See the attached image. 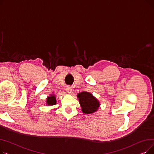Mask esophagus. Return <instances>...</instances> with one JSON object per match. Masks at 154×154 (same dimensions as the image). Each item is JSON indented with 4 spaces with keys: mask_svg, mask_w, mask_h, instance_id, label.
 Wrapping results in <instances>:
<instances>
[{
    "mask_svg": "<svg viewBox=\"0 0 154 154\" xmlns=\"http://www.w3.org/2000/svg\"><path fill=\"white\" fill-rule=\"evenodd\" d=\"M66 91L67 92V93L69 94H71L72 91V88L71 86H67L66 88Z\"/></svg>",
    "mask_w": 154,
    "mask_h": 154,
    "instance_id": "34e87169",
    "label": "esophagus"
}]
</instances>
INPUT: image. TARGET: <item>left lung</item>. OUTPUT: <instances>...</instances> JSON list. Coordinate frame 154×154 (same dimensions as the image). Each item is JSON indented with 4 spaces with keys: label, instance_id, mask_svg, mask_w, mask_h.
Returning <instances> with one entry per match:
<instances>
[{
    "label": "left lung",
    "instance_id": "obj_1",
    "mask_svg": "<svg viewBox=\"0 0 154 154\" xmlns=\"http://www.w3.org/2000/svg\"><path fill=\"white\" fill-rule=\"evenodd\" d=\"M79 103L82 107V111L85 114H90L97 110L100 106L99 102L92 94L82 92L77 95Z\"/></svg>",
    "mask_w": 154,
    "mask_h": 154
}]
</instances>
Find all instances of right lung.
Wrapping results in <instances>:
<instances>
[{
	"label": "right lung",
	"instance_id": "obj_1",
	"mask_svg": "<svg viewBox=\"0 0 154 154\" xmlns=\"http://www.w3.org/2000/svg\"><path fill=\"white\" fill-rule=\"evenodd\" d=\"M47 103L48 106H53V105H55L56 103L55 96L52 95H51V97H48V98L47 99Z\"/></svg>",
	"mask_w": 154,
	"mask_h": 154
}]
</instances>
